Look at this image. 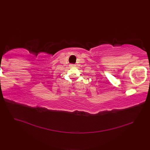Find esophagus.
Returning <instances> with one entry per match:
<instances>
[{
  "mask_svg": "<svg viewBox=\"0 0 150 150\" xmlns=\"http://www.w3.org/2000/svg\"><path fill=\"white\" fill-rule=\"evenodd\" d=\"M70 67H71V68H74V67H75V65L71 64V65H70Z\"/></svg>",
  "mask_w": 150,
  "mask_h": 150,
  "instance_id": "1",
  "label": "esophagus"
}]
</instances>
